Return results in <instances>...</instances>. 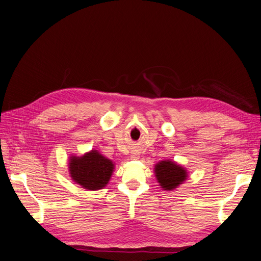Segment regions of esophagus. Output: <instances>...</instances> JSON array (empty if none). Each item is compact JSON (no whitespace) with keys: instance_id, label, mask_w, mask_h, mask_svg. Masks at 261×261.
Listing matches in <instances>:
<instances>
[{"instance_id":"esophagus-1","label":"esophagus","mask_w":261,"mask_h":261,"mask_svg":"<svg viewBox=\"0 0 261 261\" xmlns=\"http://www.w3.org/2000/svg\"><path fill=\"white\" fill-rule=\"evenodd\" d=\"M132 158H138V155H132Z\"/></svg>"}]
</instances>
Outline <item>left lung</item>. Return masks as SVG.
Instances as JSON below:
<instances>
[{"instance_id": "obj_1", "label": "left lung", "mask_w": 261, "mask_h": 261, "mask_svg": "<svg viewBox=\"0 0 261 261\" xmlns=\"http://www.w3.org/2000/svg\"><path fill=\"white\" fill-rule=\"evenodd\" d=\"M154 174L165 191H173L187 180L188 172L182 166L173 160H161L154 166Z\"/></svg>"}]
</instances>
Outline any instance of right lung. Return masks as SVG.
Returning <instances> with one entry per match:
<instances>
[{"mask_svg":"<svg viewBox=\"0 0 261 261\" xmlns=\"http://www.w3.org/2000/svg\"><path fill=\"white\" fill-rule=\"evenodd\" d=\"M115 163L103 156L97 150H91L82 156L69 158V174L71 179L90 191L104 188L115 171Z\"/></svg>","mask_w":261,"mask_h":261,"instance_id":"add662e5","label":"right lung"}]
</instances>
